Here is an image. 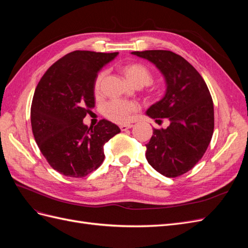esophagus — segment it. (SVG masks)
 Masks as SVG:
<instances>
[{
  "label": "esophagus",
  "instance_id": "1",
  "mask_svg": "<svg viewBox=\"0 0 248 248\" xmlns=\"http://www.w3.org/2000/svg\"><path fill=\"white\" fill-rule=\"evenodd\" d=\"M133 125H131V124H126V125H121L120 126V129H121V131H126L127 129H129V128H131Z\"/></svg>",
  "mask_w": 248,
  "mask_h": 248
}]
</instances>
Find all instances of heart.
<instances>
[{"mask_svg":"<svg viewBox=\"0 0 248 248\" xmlns=\"http://www.w3.org/2000/svg\"><path fill=\"white\" fill-rule=\"evenodd\" d=\"M122 71L126 78L133 85L148 86L152 82V74L147 67L139 63H129L122 67ZM104 77V72H99L94 80L93 91L97 95L100 92L101 81ZM139 110L138 103L134 101H123V100H112L106 104L103 108V114L108 119L116 123H127L129 122L134 112Z\"/></svg>","mask_w":248,"mask_h":248,"instance_id":"obj_1","label":"heart"}]
</instances>
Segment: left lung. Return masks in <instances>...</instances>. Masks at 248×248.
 Segmentation results:
<instances>
[{
    "instance_id": "8db88e82",
    "label": "left lung",
    "mask_w": 248,
    "mask_h": 248,
    "mask_svg": "<svg viewBox=\"0 0 248 248\" xmlns=\"http://www.w3.org/2000/svg\"><path fill=\"white\" fill-rule=\"evenodd\" d=\"M153 63L167 84L163 98L152 104L147 116L156 121L167 118L166 129H153L146 145V158L161 175L175 178L201 160L214 130L212 97L205 80L184 58L170 50L132 51Z\"/></svg>"
}]
</instances>
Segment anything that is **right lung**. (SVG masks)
I'll return each mask as SVG.
<instances>
[{
	"label": "right lung",
	"mask_w": 248,
	"mask_h": 248,
	"mask_svg": "<svg viewBox=\"0 0 248 248\" xmlns=\"http://www.w3.org/2000/svg\"><path fill=\"white\" fill-rule=\"evenodd\" d=\"M117 56L74 50L52 64L36 87L31 107L33 134L49 166L60 174L82 178L98 169L104 144L121 131L104 119L95 127L82 122L95 107L97 74Z\"/></svg>",
	"instance_id": "right-lung-1"
}]
</instances>
